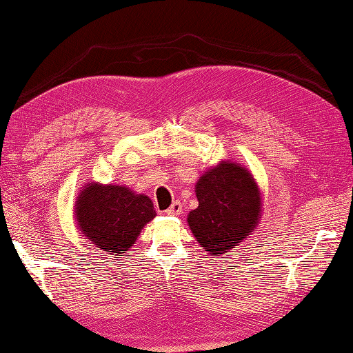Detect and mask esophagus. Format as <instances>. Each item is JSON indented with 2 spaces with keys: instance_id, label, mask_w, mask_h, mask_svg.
<instances>
[{
  "instance_id": "1",
  "label": "esophagus",
  "mask_w": 353,
  "mask_h": 353,
  "mask_svg": "<svg viewBox=\"0 0 353 353\" xmlns=\"http://www.w3.org/2000/svg\"><path fill=\"white\" fill-rule=\"evenodd\" d=\"M181 212H183V205H181V203H179V201H174L172 205L166 210V213L170 214V216H178V214Z\"/></svg>"
}]
</instances>
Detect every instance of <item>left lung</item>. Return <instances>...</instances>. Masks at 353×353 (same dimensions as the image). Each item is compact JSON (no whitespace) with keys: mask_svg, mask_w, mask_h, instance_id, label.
Segmentation results:
<instances>
[{"mask_svg":"<svg viewBox=\"0 0 353 353\" xmlns=\"http://www.w3.org/2000/svg\"><path fill=\"white\" fill-rule=\"evenodd\" d=\"M198 207L187 216L193 236L208 254H224L253 233L262 198L253 175L232 161L208 169L195 185Z\"/></svg>","mask_w":353,"mask_h":353,"instance_id":"8db88e82","label":"left lung"}]
</instances>
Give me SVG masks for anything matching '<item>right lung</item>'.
Here are the masks:
<instances>
[{"label": "right lung", "mask_w": 353, "mask_h": 353, "mask_svg": "<svg viewBox=\"0 0 353 353\" xmlns=\"http://www.w3.org/2000/svg\"><path fill=\"white\" fill-rule=\"evenodd\" d=\"M76 221L81 233L108 254L121 256L132 248L140 232L155 218L150 198L129 187L88 183L76 201Z\"/></svg>", "instance_id": "obj_1"}]
</instances>
